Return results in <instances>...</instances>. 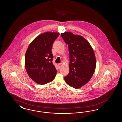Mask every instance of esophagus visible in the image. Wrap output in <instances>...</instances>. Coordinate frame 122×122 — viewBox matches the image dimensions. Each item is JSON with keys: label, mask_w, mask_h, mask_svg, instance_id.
Instances as JSON below:
<instances>
[{"label": "esophagus", "mask_w": 122, "mask_h": 122, "mask_svg": "<svg viewBox=\"0 0 122 122\" xmlns=\"http://www.w3.org/2000/svg\"><path fill=\"white\" fill-rule=\"evenodd\" d=\"M58 67H62V63H60V64H58Z\"/></svg>", "instance_id": "34e87169"}]
</instances>
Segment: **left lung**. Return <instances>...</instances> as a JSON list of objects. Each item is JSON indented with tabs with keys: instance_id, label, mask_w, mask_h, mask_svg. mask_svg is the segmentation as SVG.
<instances>
[{
	"instance_id": "8db88e82",
	"label": "left lung",
	"mask_w": 122,
	"mask_h": 122,
	"mask_svg": "<svg viewBox=\"0 0 122 122\" xmlns=\"http://www.w3.org/2000/svg\"><path fill=\"white\" fill-rule=\"evenodd\" d=\"M68 45L70 53V72L64 77L66 83L79 88L92 78L96 67L95 53L88 41L82 36L71 32L61 33Z\"/></svg>"
}]
</instances>
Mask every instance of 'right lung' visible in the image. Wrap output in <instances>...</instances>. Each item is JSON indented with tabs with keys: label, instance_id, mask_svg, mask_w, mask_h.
Returning <instances> with one entry per match:
<instances>
[{
	"label": "right lung",
	"instance_id": "add662e5",
	"mask_svg": "<svg viewBox=\"0 0 122 122\" xmlns=\"http://www.w3.org/2000/svg\"><path fill=\"white\" fill-rule=\"evenodd\" d=\"M59 33L45 32L38 35L30 43L25 53V67L30 78L38 84L52 81L56 70L52 63L51 48Z\"/></svg>",
	"mask_w": 122,
	"mask_h": 122
}]
</instances>
